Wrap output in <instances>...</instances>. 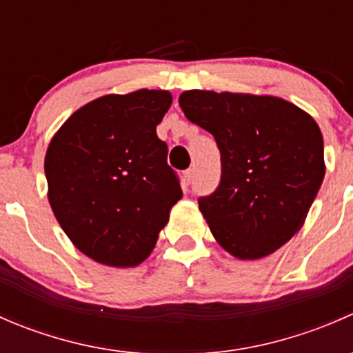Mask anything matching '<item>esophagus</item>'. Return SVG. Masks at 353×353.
<instances>
[{
  "mask_svg": "<svg viewBox=\"0 0 353 353\" xmlns=\"http://www.w3.org/2000/svg\"><path fill=\"white\" fill-rule=\"evenodd\" d=\"M193 179H194V169H188L186 172H184V181H186L188 184H191L193 183Z\"/></svg>",
  "mask_w": 353,
  "mask_h": 353,
  "instance_id": "obj_1",
  "label": "esophagus"
}]
</instances>
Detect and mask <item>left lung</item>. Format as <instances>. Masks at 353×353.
<instances>
[{
    "label": "left lung",
    "mask_w": 353,
    "mask_h": 353,
    "mask_svg": "<svg viewBox=\"0 0 353 353\" xmlns=\"http://www.w3.org/2000/svg\"><path fill=\"white\" fill-rule=\"evenodd\" d=\"M179 105L219 145L220 184L198 199L216 243L237 259L275 252L304 225L325 179L318 123L273 95L188 90Z\"/></svg>",
    "instance_id": "8db88e82"
}]
</instances>
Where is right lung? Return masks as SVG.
Wrapping results in <instances>:
<instances>
[{"instance_id": "right-lung-1", "label": "right lung", "mask_w": 353, "mask_h": 353, "mask_svg": "<svg viewBox=\"0 0 353 353\" xmlns=\"http://www.w3.org/2000/svg\"><path fill=\"white\" fill-rule=\"evenodd\" d=\"M170 104L167 90L104 95L71 114L49 143V205L74 248L101 265L145 261L183 198L157 137Z\"/></svg>"}]
</instances>
